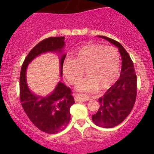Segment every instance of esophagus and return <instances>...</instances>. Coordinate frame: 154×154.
Listing matches in <instances>:
<instances>
[{
  "label": "esophagus",
  "instance_id": "1",
  "mask_svg": "<svg viewBox=\"0 0 154 154\" xmlns=\"http://www.w3.org/2000/svg\"><path fill=\"white\" fill-rule=\"evenodd\" d=\"M90 99L88 95H84V94H77V95H75V101H87Z\"/></svg>",
  "mask_w": 154,
  "mask_h": 154
}]
</instances>
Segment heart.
I'll return each mask as SVG.
<instances>
[{"mask_svg":"<svg viewBox=\"0 0 154 154\" xmlns=\"http://www.w3.org/2000/svg\"><path fill=\"white\" fill-rule=\"evenodd\" d=\"M120 67V56L116 47L99 44H88L67 59L62 65V72L68 82L74 85L84 74L88 77L77 85L80 91L108 89L117 79Z\"/></svg>","mask_w":154,"mask_h":154,"instance_id":"b5f03b06","label":"heart"}]
</instances>
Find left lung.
<instances>
[{"instance_id":"8db88e82","label":"left lung","mask_w":154,"mask_h":154,"mask_svg":"<svg viewBox=\"0 0 154 154\" xmlns=\"http://www.w3.org/2000/svg\"><path fill=\"white\" fill-rule=\"evenodd\" d=\"M118 47L122 57L120 78L98 98L100 107L92 119L95 125L103 128H113L121 123L130 113L137 95V77L133 62L124 47L119 42L98 36Z\"/></svg>"}]
</instances>
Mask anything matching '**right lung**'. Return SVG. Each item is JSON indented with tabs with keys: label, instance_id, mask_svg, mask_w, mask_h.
<instances>
[{
	"label": "right lung",
	"instance_id": "obj_1",
	"mask_svg": "<svg viewBox=\"0 0 154 154\" xmlns=\"http://www.w3.org/2000/svg\"><path fill=\"white\" fill-rule=\"evenodd\" d=\"M64 40L65 37H53L38 43L25 58L19 77V96L25 113L36 127L48 134H56L66 128L71 119L70 107L74 104V98L71 89L61 82L47 96L34 94L27 84L26 69L28 64L42 53H62L65 47ZM65 56L63 54L60 58L61 75Z\"/></svg>",
	"mask_w": 154,
	"mask_h": 154
}]
</instances>
